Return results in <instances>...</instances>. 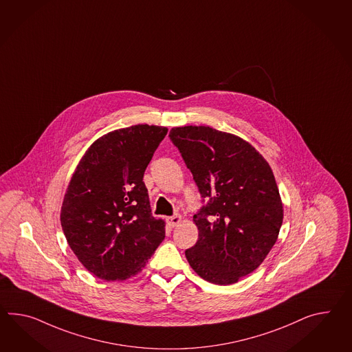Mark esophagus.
<instances>
[{
	"mask_svg": "<svg viewBox=\"0 0 352 352\" xmlns=\"http://www.w3.org/2000/svg\"><path fill=\"white\" fill-rule=\"evenodd\" d=\"M180 221H182V216H180L179 214H173V216H170V217H168V219H166V223H168V225H169L170 228L177 226V225H178Z\"/></svg>",
	"mask_w": 352,
	"mask_h": 352,
	"instance_id": "esophagus-1",
	"label": "esophagus"
}]
</instances>
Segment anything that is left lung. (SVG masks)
<instances>
[{"label": "left lung", "instance_id": "obj_1", "mask_svg": "<svg viewBox=\"0 0 352 352\" xmlns=\"http://www.w3.org/2000/svg\"><path fill=\"white\" fill-rule=\"evenodd\" d=\"M205 206L193 216L197 243L186 250L204 280L230 285L261 266L283 225L281 197L265 157L243 138L206 126L169 133Z\"/></svg>", "mask_w": 352, "mask_h": 352}]
</instances>
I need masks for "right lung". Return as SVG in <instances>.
Instances as JSON below:
<instances>
[{
	"mask_svg": "<svg viewBox=\"0 0 352 352\" xmlns=\"http://www.w3.org/2000/svg\"><path fill=\"white\" fill-rule=\"evenodd\" d=\"M166 133L148 124L112 131L87 148L69 180L62 230L82 266L102 280L138 274L165 238L144 174Z\"/></svg>",
	"mask_w": 352,
	"mask_h": 352,
	"instance_id": "add662e5",
	"label": "right lung"
}]
</instances>
